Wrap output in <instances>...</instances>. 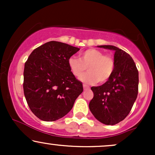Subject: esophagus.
Masks as SVG:
<instances>
[{
    "instance_id": "1",
    "label": "esophagus",
    "mask_w": 155,
    "mask_h": 155,
    "mask_svg": "<svg viewBox=\"0 0 155 155\" xmlns=\"http://www.w3.org/2000/svg\"><path fill=\"white\" fill-rule=\"evenodd\" d=\"M83 87H84V90H89V89H90V87H89L87 85H86V84H84Z\"/></svg>"
}]
</instances>
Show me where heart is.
<instances>
[{
	"label": "heart",
	"instance_id": "b5f03b06",
	"mask_svg": "<svg viewBox=\"0 0 155 155\" xmlns=\"http://www.w3.org/2000/svg\"><path fill=\"white\" fill-rule=\"evenodd\" d=\"M68 65L72 74L79 78L86 70L87 74L80 78L85 84H95L99 81L104 83L111 77L114 70V61L111 56L104 54L102 51L89 49L80 54V59L71 56L68 60Z\"/></svg>",
	"mask_w": 155,
	"mask_h": 155
}]
</instances>
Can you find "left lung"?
Here are the masks:
<instances>
[{"label": "left lung", "instance_id": "1", "mask_svg": "<svg viewBox=\"0 0 155 155\" xmlns=\"http://www.w3.org/2000/svg\"><path fill=\"white\" fill-rule=\"evenodd\" d=\"M97 47L115 51L114 70L106 83L92 87L94 97L89 108L101 123L114 125L129 114L136 100L138 71L133 58L124 51L111 45Z\"/></svg>", "mask_w": 155, "mask_h": 155}]
</instances>
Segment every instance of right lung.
<instances>
[{
	"label": "right lung",
	"instance_id": "right-lung-1",
	"mask_svg": "<svg viewBox=\"0 0 155 155\" xmlns=\"http://www.w3.org/2000/svg\"><path fill=\"white\" fill-rule=\"evenodd\" d=\"M79 49L51 41L35 49L25 63V97L40 120L52 122L63 117L83 92L82 83L68 65L69 58Z\"/></svg>",
	"mask_w": 155,
	"mask_h": 155
}]
</instances>
